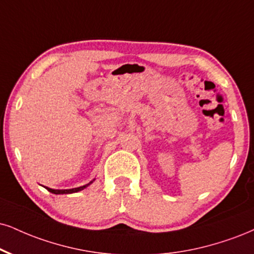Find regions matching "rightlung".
Listing matches in <instances>:
<instances>
[{"label":"right lung","instance_id":"right-lung-1","mask_svg":"<svg viewBox=\"0 0 254 254\" xmlns=\"http://www.w3.org/2000/svg\"><path fill=\"white\" fill-rule=\"evenodd\" d=\"M94 180H95V179H94ZM94 180H92V181H90V183H88V184L83 185V186L76 187V189H70V190H54V189H49V187H46V186H45V189L48 190L49 192L53 193V194H70V193H76V192H80V190H84V189H86V187H88L90 184H93Z\"/></svg>","mask_w":254,"mask_h":254}]
</instances>
